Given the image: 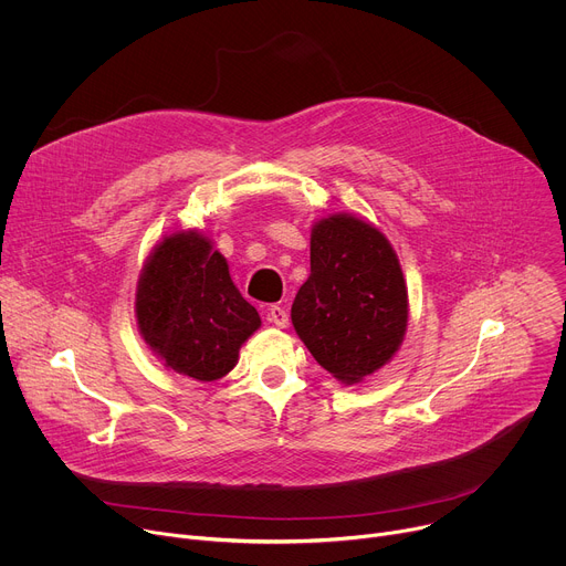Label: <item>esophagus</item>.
<instances>
[{
  "label": "esophagus",
  "instance_id": "esophagus-1",
  "mask_svg": "<svg viewBox=\"0 0 566 566\" xmlns=\"http://www.w3.org/2000/svg\"><path fill=\"white\" fill-rule=\"evenodd\" d=\"M269 322H273V325L280 327V329H286V327H289V313H286L282 306L273 304V306L269 308Z\"/></svg>",
  "mask_w": 566,
  "mask_h": 566
}]
</instances>
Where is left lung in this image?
Returning <instances> with one entry per match:
<instances>
[{"label":"left lung","instance_id":"1","mask_svg":"<svg viewBox=\"0 0 566 566\" xmlns=\"http://www.w3.org/2000/svg\"><path fill=\"white\" fill-rule=\"evenodd\" d=\"M408 284L371 221L334 212L311 226V275L291 306L295 334L338 382L382 369L408 332Z\"/></svg>","mask_w":566,"mask_h":566}]
</instances>
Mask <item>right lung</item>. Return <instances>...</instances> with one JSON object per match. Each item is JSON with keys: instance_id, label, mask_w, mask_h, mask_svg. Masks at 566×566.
<instances>
[{"instance_id": "1", "label": "right lung", "mask_w": 566, "mask_h": 566, "mask_svg": "<svg viewBox=\"0 0 566 566\" xmlns=\"http://www.w3.org/2000/svg\"><path fill=\"white\" fill-rule=\"evenodd\" d=\"M134 313L158 363L199 382L223 378L241 345L262 327L226 258L199 228L175 230L151 249L136 282Z\"/></svg>"}]
</instances>
